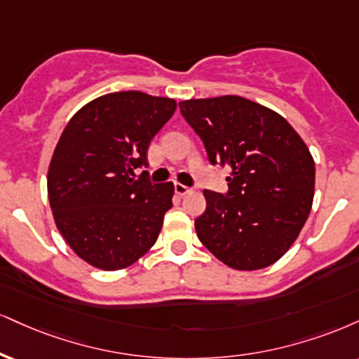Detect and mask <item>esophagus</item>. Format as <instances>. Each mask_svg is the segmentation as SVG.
I'll return each mask as SVG.
<instances>
[{"label":"esophagus","mask_w":359,"mask_h":359,"mask_svg":"<svg viewBox=\"0 0 359 359\" xmlns=\"http://www.w3.org/2000/svg\"><path fill=\"white\" fill-rule=\"evenodd\" d=\"M175 192L179 194V196H185V194L191 192V187H187V185H184V184L175 182Z\"/></svg>","instance_id":"1"}]
</instances>
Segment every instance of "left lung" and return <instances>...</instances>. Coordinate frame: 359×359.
I'll return each instance as SVG.
<instances>
[{
    "label": "left lung",
    "mask_w": 359,
    "mask_h": 359,
    "mask_svg": "<svg viewBox=\"0 0 359 359\" xmlns=\"http://www.w3.org/2000/svg\"><path fill=\"white\" fill-rule=\"evenodd\" d=\"M210 163L231 168L227 196L204 191L198 241L237 271L274 264L299 236L314 197L313 155L284 116L236 95L179 103Z\"/></svg>",
    "instance_id": "1"
}]
</instances>
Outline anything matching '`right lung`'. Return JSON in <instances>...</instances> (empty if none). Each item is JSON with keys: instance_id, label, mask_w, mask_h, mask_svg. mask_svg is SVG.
Listing matches in <instances>:
<instances>
[{"instance_id": "right-lung-1", "label": "right lung", "mask_w": 359, "mask_h": 359, "mask_svg": "<svg viewBox=\"0 0 359 359\" xmlns=\"http://www.w3.org/2000/svg\"><path fill=\"white\" fill-rule=\"evenodd\" d=\"M177 109L174 98L115 92L72 116L48 167V198L60 234L80 259L103 271L138 261L157 241L174 184H152L150 140Z\"/></svg>"}]
</instances>
